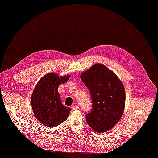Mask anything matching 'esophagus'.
I'll return each mask as SVG.
<instances>
[{
	"label": "esophagus",
	"mask_w": 158,
	"mask_h": 158,
	"mask_svg": "<svg viewBox=\"0 0 158 158\" xmlns=\"http://www.w3.org/2000/svg\"><path fill=\"white\" fill-rule=\"evenodd\" d=\"M78 109H79V106H73L72 107V110H77Z\"/></svg>",
	"instance_id": "obj_1"
}]
</instances>
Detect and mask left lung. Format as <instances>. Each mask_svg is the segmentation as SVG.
Returning <instances> with one entry per match:
<instances>
[{
    "label": "left lung",
    "instance_id": "8db88e82",
    "mask_svg": "<svg viewBox=\"0 0 158 158\" xmlns=\"http://www.w3.org/2000/svg\"><path fill=\"white\" fill-rule=\"evenodd\" d=\"M81 79L90 91L92 110L86 114L89 125L97 132H104L121 118L125 104L124 87L112 71L97 63L84 72Z\"/></svg>",
    "mask_w": 158,
    "mask_h": 158
}]
</instances>
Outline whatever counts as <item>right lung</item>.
<instances>
[{
	"label": "right lung",
	"mask_w": 158,
	"mask_h": 158,
	"mask_svg": "<svg viewBox=\"0 0 158 158\" xmlns=\"http://www.w3.org/2000/svg\"><path fill=\"white\" fill-rule=\"evenodd\" d=\"M69 78V76L59 77L55 73H49L35 86L31 98L32 109L37 120L43 125L56 127L68 118L71 109L62 104L58 87Z\"/></svg>",
	"instance_id": "1"
}]
</instances>
